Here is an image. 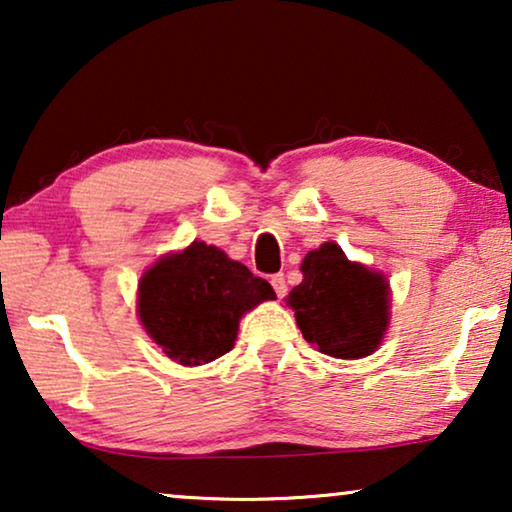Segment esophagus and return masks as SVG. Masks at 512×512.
Masks as SVG:
<instances>
[{
	"label": "esophagus",
	"mask_w": 512,
	"mask_h": 512,
	"mask_svg": "<svg viewBox=\"0 0 512 512\" xmlns=\"http://www.w3.org/2000/svg\"><path fill=\"white\" fill-rule=\"evenodd\" d=\"M270 284H272V289H275V293H277L279 298L286 296V277L282 275V272H277V275H272V277H270Z\"/></svg>",
	"instance_id": "esophagus-1"
}]
</instances>
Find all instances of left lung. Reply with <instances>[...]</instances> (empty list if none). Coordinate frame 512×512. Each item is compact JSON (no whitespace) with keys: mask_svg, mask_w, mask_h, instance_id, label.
Here are the masks:
<instances>
[{"mask_svg":"<svg viewBox=\"0 0 512 512\" xmlns=\"http://www.w3.org/2000/svg\"><path fill=\"white\" fill-rule=\"evenodd\" d=\"M303 282L286 305L296 312L303 338L335 359L373 354L389 326V282L382 272L349 261L335 242L303 258Z\"/></svg>","mask_w":512,"mask_h":512,"instance_id":"8db88e82","label":"left lung"}]
</instances>
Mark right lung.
Here are the masks:
<instances>
[{"label": "right lung", "instance_id": "right-lung-1", "mask_svg": "<svg viewBox=\"0 0 512 512\" xmlns=\"http://www.w3.org/2000/svg\"><path fill=\"white\" fill-rule=\"evenodd\" d=\"M275 298L272 286L247 265L195 240L144 272L137 314L172 361L202 366L233 349L242 314Z\"/></svg>", "mask_w": 512, "mask_h": 512}]
</instances>
